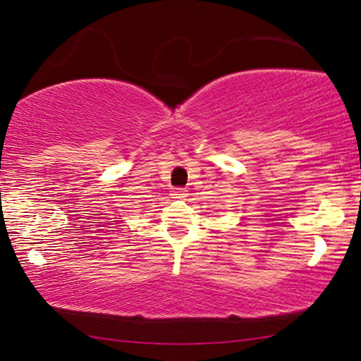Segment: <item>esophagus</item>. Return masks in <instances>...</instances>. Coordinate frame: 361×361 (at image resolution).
Returning a JSON list of instances; mask_svg holds the SVG:
<instances>
[{
	"label": "esophagus",
	"mask_w": 361,
	"mask_h": 361,
	"mask_svg": "<svg viewBox=\"0 0 361 361\" xmlns=\"http://www.w3.org/2000/svg\"><path fill=\"white\" fill-rule=\"evenodd\" d=\"M172 195H173V197H176V199L185 197L186 189L185 188H172Z\"/></svg>",
	"instance_id": "esophagus-1"
}]
</instances>
